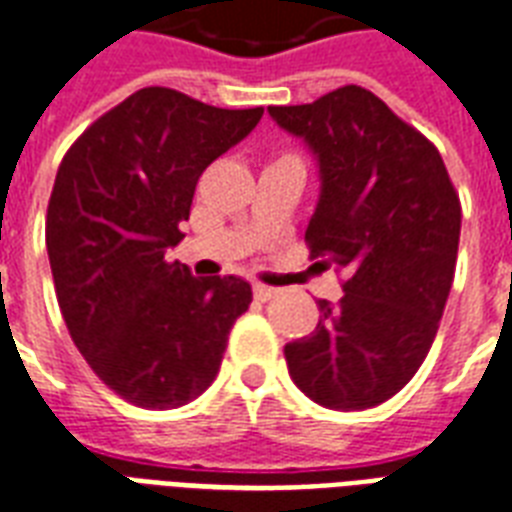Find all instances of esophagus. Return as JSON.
Returning <instances> with one entry per match:
<instances>
[{
    "mask_svg": "<svg viewBox=\"0 0 512 512\" xmlns=\"http://www.w3.org/2000/svg\"><path fill=\"white\" fill-rule=\"evenodd\" d=\"M252 292H255V298L260 300V303H265V300H271L279 295V290H273V287H265V284H255L252 287Z\"/></svg>",
    "mask_w": 512,
    "mask_h": 512,
    "instance_id": "34e87169",
    "label": "esophagus"
}]
</instances>
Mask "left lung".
<instances>
[{"instance_id": "1", "label": "left lung", "mask_w": 512, "mask_h": 512, "mask_svg": "<svg viewBox=\"0 0 512 512\" xmlns=\"http://www.w3.org/2000/svg\"><path fill=\"white\" fill-rule=\"evenodd\" d=\"M319 166L306 244L349 273L317 330L284 346L292 381L333 411L397 395L427 357L454 282L462 204L435 144L376 93L343 85L298 107H268Z\"/></svg>"}]
</instances>
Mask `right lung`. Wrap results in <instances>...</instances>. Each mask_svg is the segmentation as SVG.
Masks as SVG:
<instances>
[{
    "mask_svg": "<svg viewBox=\"0 0 512 512\" xmlns=\"http://www.w3.org/2000/svg\"><path fill=\"white\" fill-rule=\"evenodd\" d=\"M263 107L220 109L142 88L69 147L50 193L45 244L74 346L139 408L190 403L220 370L252 303L239 276L195 279L166 249L182 241L198 177L260 123Z\"/></svg>",
    "mask_w": 512,
    "mask_h": 512,
    "instance_id": "obj_1",
    "label": "right lung"
}]
</instances>
